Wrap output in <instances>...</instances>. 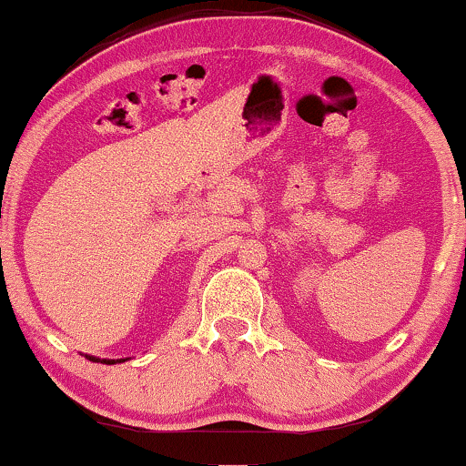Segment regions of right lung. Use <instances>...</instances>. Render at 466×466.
<instances>
[{"mask_svg": "<svg viewBox=\"0 0 466 466\" xmlns=\"http://www.w3.org/2000/svg\"><path fill=\"white\" fill-rule=\"evenodd\" d=\"M90 359V361H96V363H107V365H114V363H122V359H120V361H114V359H96V357H88Z\"/></svg>", "mask_w": 466, "mask_h": 466, "instance_id": "obj_1", "label": "right lung"}]
</instances>
